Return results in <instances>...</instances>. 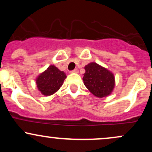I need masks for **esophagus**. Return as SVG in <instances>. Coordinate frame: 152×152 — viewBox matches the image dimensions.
Returning <instances> with one entry per match:
<instances>
[{
	"label": "esophagus",
	"instance_id": "34e87169",
	"mask_svg": "<svg viewBox=\"0 0 152 152\" xmlns=\"http://www.w3.org/2000/svg\"><path fill=\"white\" fill-rule=\"evenodd\" d=\"M78 69H74V70H73V71H71V73H75V74H76V73H78Z\"/></svg>",
	"mask_w": 152,
	"mask_h": 152
}]
</instances>
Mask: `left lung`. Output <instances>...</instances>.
<instances>
[{
	"mask_svg": "<svg viewBox=\"0 0 152 152\" xmlns=\"http://www.w3.org/2000/svg\"><path fill=\"white\" fill-rule=\"evenodd\" d=\"M83 83L96 96L102 98L109 95L114 88V74L96 63H90L85 66Z\"/></svg>",
	"mask_w": 152,
	"mask_h": 152,
	"instance_id": "left-lung-1",
	"label": "left lung"
}]
</instances>
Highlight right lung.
Returning <instances> with one entry per match:
<instances>
[{
  "label": "right lung",
  "mask_w": 152,
  "mask_h": 152,
  "mask_svg": "<svg viewBox=\"0 0 152 152\" xmlns=\"http://www.w3.org/2000/svg\"><path fill=\"white\" fill-rule=\"evenodd\" d=\"M66 78L64 71L51 65L36 78V85L43 95L50 96L60 88Z\"/></svg>",
  "instance_id": "right-lung-1"
}]
</instances>
